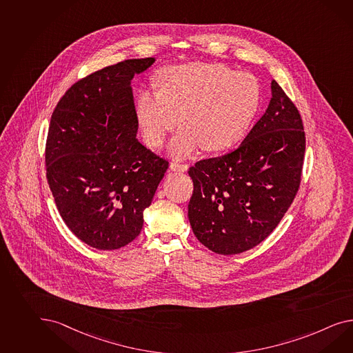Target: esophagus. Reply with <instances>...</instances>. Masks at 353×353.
I'll return each mask as SVG.
<instances>
[{"label": "esophagus", "mask_w": 353, "mask_h": 353, "mask_svg": "<svg viewBox=\"0 0 353 353\" xmlns=\"http://www.w3.org/2000/svg\"><path fill=\"white\" fill-rule=\"evenodd\" d=\"M188 168H190L188 163H170V170H172V172H187Z\"/></svg>", "instance_id": "esophagus-1"}]
</instances>
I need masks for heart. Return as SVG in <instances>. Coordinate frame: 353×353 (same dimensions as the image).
Here are the masks:
<instances>
[{
    "label": "heart",
    "instance_id": "obj_1",
    "mask_svg": "<svg viewBox=\"0 0 353 353\" xmlns=\"http://www.w3.org/2000/svg\"><path fill=\"white\" fill-rule=\"evenodd\" d=\"M157 88L137 92L136 109L145 143L163 145L166 134L181 127L170 154L190 157L201 145L223 151L243 138L260 106L259 81L220 63L170 65L156 75Z\"/></svg>",
    "mask_w": 353,
    "mask_h": 353
}]
</instances>
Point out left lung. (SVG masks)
Segmentation results:
<instances>
[{
  "instance_id": "obj_1",
  "label": "left lung",
  "mask_w": 353,
  "mask_h": 353,
  "mask_svg": "<svg viewBox=\"0 0 353 353\" xmlns=\"http://www.w3.org/2000/svg\"><path fill=\"white\" fill-rule=\"evenodd\" d=\"M305 148L299 110L272 81L270 103L241 145L188 170V217L199 242L219 254L261 243L299 192Z\"/></svg>"
}]
</instances>
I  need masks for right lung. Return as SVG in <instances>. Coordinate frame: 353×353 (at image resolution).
I'll return each mask as SVG.
<instances>
[{"instance_id":"1","label":"right lung","mask_w":353,"mask_h":353,"mask_svg":"<svg viewBox=\"0 0 353 353\" xmlns=\"http://www.w3.org/2000/svg\"><path fill=\"white\" fill-rule=\"evenodd\" d=\"M154 63L132 59L92 72L65 92L51 117L50 190L65 224L97 250H118L139 235L169 166L136 138L130 81Z\"/></svg>"}]
</instances>
